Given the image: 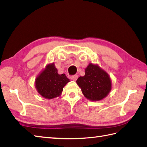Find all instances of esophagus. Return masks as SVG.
Returning <instances> with one entry per match:
<instances>
[{
	"instance_id": "obj_1",
	"label": "esophagus",
	"mask_w": 147,
	"mask_h": 147,
	"mask_svg": "<svg viewBox=\"0 0 147 147\" xmlns=\"http://www.w3.org/2000/svg\"><path fill=\"white\" fill-rule=\"evenodd\" d=\"M78 78V75H72L70 77V79L72 80L73 81H76Z\"/></svg>"
}]
</instances>
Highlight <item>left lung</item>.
I'll return each instance as SVG.
<instances>
[{
  "instance_id": "1",
  "label": "left lung",
  "mask_w": 147,
  "mask_h": 147,
  "mask_svg": "<svg viewBox=\"0 0 147 147\" xmlns=\"http://www.w3.org/2000/svg\"><path fill=\"white\" fill-rule=\"evenodd\" d=\"M77 83L84 97L92 101H98L109 94L112 83L109 74L98 65L90 64L85 69V75L80 77Z\"/></svg>"
}]
</instances>
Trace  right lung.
Segmentation results:
<instances>
[{
  "instance_id": "obj_1",
  "label": "right lung",
  "mask_w": 147,
  "mask_h": 147,
  "mask_svg": "<svg viewBox=\"0 0 147 147\" xmlns=\"http://www.w3.org/2000/svg\"><path fill=\"white\" fill-rule=\"evenodd\" d=\"M65 74L59 75L54 63L48 64L35 79V85L38 92L44 98L51 99L59 97L63 88L69 82Z\"/></svg>"
}]
</instances>
